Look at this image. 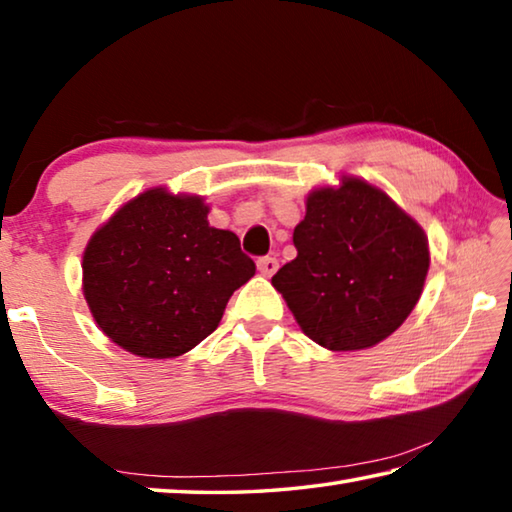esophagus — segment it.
Instances as JSON below:
<instances>
[{"label":"esophagus","instance_id":"1","mask_svg":"<svg viewBox=\"0 0 512 512\" xmlns=\"http://www.w3.org/2000/svg\"><path fill=\"white\" fill-rule=\"evenodd\" d=\"M277 268H280V262H277L275 257H259L257 259V271L264 277H271Z\"/></svg>","mask_w":512,"mask_h":512}]
</instances>
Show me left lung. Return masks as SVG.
I'll return each mask as SVG.
<instances>
[{
    "label": "left lung",
    "instance_id": "left-lung-1",
    "mask_svg": "<svg viewBox=\"0 0 512 512\" xmlns=\"http://www.w3.org/2000/svg\"><path fill=\"white\" fill-rule=\"evenodd\" d=\"M293 246L296 259L271 282L302 332L334 352L388 339L418 305L429 271L424 230L381 189L354 176L307 196Z\"/></svg>",
    "mask_w": 512,
    "mask_h": 512
}]
</instances>
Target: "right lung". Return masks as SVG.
<instances>
[{"label":"right lung","mask_w":512,"mask_h":512,"mask_svg":"<svg viewBox=\"0 0 512 512\" xmlns=\"http://www.w3.org/2000/svg\"><path fill=\"white\" fill-rule=\"evenodd\" d=\"M201 196L146 189L121 205L83 253V296L112 343L171 359L219 327L225 305L255 275L239 237L207 223Z\"/></svg>","instance_id":"obj_1"}]
</instances>
